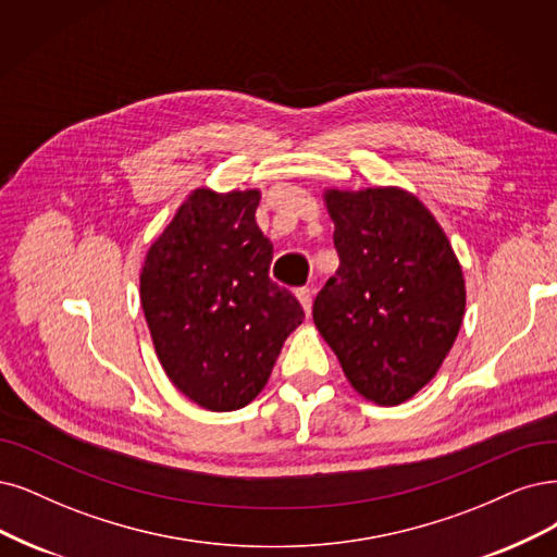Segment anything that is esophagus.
Here are the masks:
<instances>
[{"label": "esophagus", "instance_id": "1", "mask_svg": "<svg viewBox=\"0 0 557 557\" xmlns=\"http://www.w3.org/2000/svg\"><path fill=\"white\" fill-rule=\"evenodd\" d=\"M296 298L300 300L305 314L310 317V312H312V289H310V286H300V289H296Z\"/></svg>", "mask_w": 557, "mask_h": 557}]
</instances>
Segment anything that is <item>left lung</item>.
I'll return each instance as SVG.
<instances>
[{
    "label": "left lung",
    "instance_id": "1",
    "mask_svg": "<svg viewBox=\"0 0 557 557\" xmlns=\"http://www.w3.org/2000/svg\"><path fill=\"white\" fill-rule=\"evenodd\" d=\"M337 273L314 300V323L358 395L397 406L436 376L466 314L461 263L443 226L404 188L337 190Z\"/></svg>",
    "mask_w": 557,
    "mask_h": 557
}]
</instances>
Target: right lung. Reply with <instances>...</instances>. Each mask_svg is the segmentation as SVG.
<instances>
[{
	"label": "right lung",
	"mask_w": 557,
	"mask_h": 557,
	"mask_svg": "<svg viewBox=\"0 0 557 557\" xmlns=\"http://www.w3.org/2000/svg\"><path fill=\"white\" fill-rule=\"evenodd\" d=\"M261 193L193 190L139 273L144 319L164 374L201 408L250 404L271 379L300 302L268 271L273 243L255 220Z\"/></svg>",
	"instance_id": "right-lung-1"
}]
</instances>
